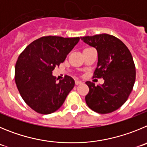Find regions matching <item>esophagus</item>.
Listing matches in <instances>:
<instances>
[{"mask_svg": "<svg viewBox=\"0 0 147 147\" xmlns=\"http://www.w3.org/2000/svg\"><path fill=\"white\" fill-rule=\"evenodd\" d=\"M83 83V82L82 81H80V80H75V84H76V85H79V84H81V83Z\"/></svg>", "mask_w": 147, "mask_h": 147, "instance_id": "esophagus-1", "label": "esophagus"}]
</instances>
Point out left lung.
<instances>
[{
  "mask_svg": "<svg viewBox=\"0 0 147 147\" xmlns=\"http://www.w3.org/2000/svg\"><path fill=\"white\" fill-rule=\"evenodd\" d=\"M80 39L96 48L98 62L94 78L105 80L102 85L97 86L86 82L89 88L86 102L96 113H111L127 101L133 90L136 80L133 56L127 46L112 35L102 34Z\"/></svg>",
  "mask_w": 147,
  "mask_h": 147,
  "instance_id": "obj_1",
  "label": "left lung"
}]
</instances>
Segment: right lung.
Segmentation results:
<instances>
[{
    "mask_svg": "<svg viewBox=\"0 0 147 147\" xmlns=\"http://www.w3.org/2000/svg\"><path fill=\"white\" fill-rule=\"evenodd\" d=\"M79 37L43 36L31 42L21 53L15 65L14 79L25 102L42 114L56 111L75 86V80L66 75L56 82L53 70L63 63Z\"/></svg>",
    "mask_w": 147,
    "mask_h": 147,
    "instance_id": "right-lung-1",
    "label": "right lung"
}]
</instances>
